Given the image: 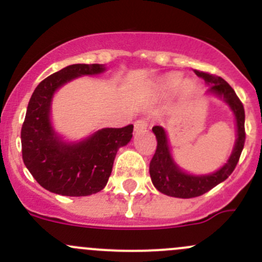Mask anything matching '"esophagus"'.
<instances>
[{
	"instance_id": "34e87169",
	"label": "esophagus",
	"mask_w": 262,
	"mask_h": 262,
	"mask_svg": "<svg viewBox=\"0 0 262 262\" xmlns=\"http://www.w3.org/2000/svg\"><path fill=\"white\" fill-rule=\"evenodd\" d=\"M147 126H148V121L146 119H138V120L134 123V130L136 132L144 130V129H147Z\"/></svg>"
}]
</instances>
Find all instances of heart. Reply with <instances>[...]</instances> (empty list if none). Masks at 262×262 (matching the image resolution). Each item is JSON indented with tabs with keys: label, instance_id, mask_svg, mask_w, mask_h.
Instances as JSON below:
<instances>
[{
	"label": "heart",
	"instance_id": "1",
	"mask_svg": "<svg viewBox=\"0 0 262 262\" xmlns=\"http://www.w3.org/2000/svg\"><path fill=\"white\" fill-rule=\"evenodd\" d=\"M181 84V75L180 73H168L161 81V90L165 92L172 91V90L178 89ZM181 90L184 94L189 95L190 92H192L194 90V83L190 81H185L184 83L181 84Z\"/></svg>",
	"mask_w": 262,
	"mask_h": 262
}]
</instances>
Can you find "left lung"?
I'll use <instances>...</instances> for the list:
<instances>
[{
	"label": "left lung",
	"instance_id": "1",
	"mask_svg": "<svg viewBox=\"0 0 262 262\" xmlns=\"http://www.w3.org/2000/svg\"><path fill=\"white\" fill-rule=\"evenodd\" d=\"M194 72L198 77H202L209 84L208 92L223 97L224 101L229 105L234 118H236L237 139L231 157L228 158L223 167L209 175H190V173L182 171L173 161L165 129L160 125L153 126L152 130L157 139V148H156V152L149 163L150 179L158 191L168 195V196L181 198V199L200 196L212 190L218 184L223 182L226 179H228V176L233 172L238 163L246 139L245 109L234 90L222 77L198 70H195Z\"/></svg>",
	"mask_w": 262,
	"mask_h": 262
}]
</instances>
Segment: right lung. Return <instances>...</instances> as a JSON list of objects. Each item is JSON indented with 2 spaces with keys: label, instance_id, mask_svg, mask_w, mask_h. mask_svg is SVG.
<instances>
[{
  "label": "right lung",
  "instance_id": "obj_1",
  "mask_svg": "<svg viewBox=\"0 0 262 262\" xmlns=\"http://www.w3.org/2000/svg\"><path fill=\"white\" fill-rule=\"evenodd\" d=\"M102 64H71L34 90L21 128L23 160L40 186L66 196H87L106 186L116 152L130 142L133 125L104 128L77 143H66L50 123L54 92L76 77L99 75Z\"/></svg>",
  "mask_w": 262,
  "mask_h": 262
}]
</instances>
